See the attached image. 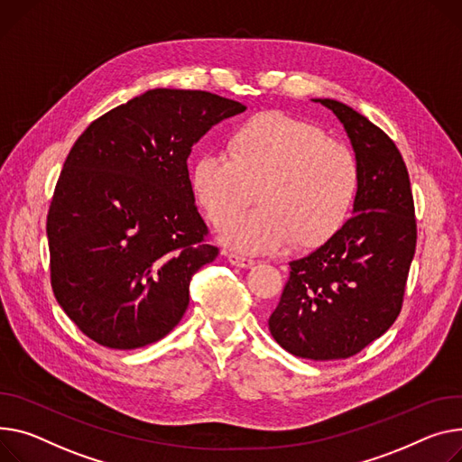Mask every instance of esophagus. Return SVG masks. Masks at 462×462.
I'll list each match as a JSON object with an SVG mask.
<instances>
[{
	"instance_id": "1",
	"label": "esophagus",
	"mask_w": 462,
	"mask_h": 462,
	"mask_svg": "<svg viewBox=\"0 0 462 462\" xmlns=\"http://www.w3.org/2000/svg\"><path fill=\"white\" fill-rule=\"evenodd\" d=\"M228 262L232 263V265H236V267H243V269H247V267H253L256 262L253 260V258H247V256H241V254H236V253H230L228 254Z\"/></svg>"
}]
</instances>
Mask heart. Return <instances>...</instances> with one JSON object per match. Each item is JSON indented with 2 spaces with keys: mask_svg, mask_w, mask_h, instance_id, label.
Listing matches in <instances>:
<instances>
[{
  "mask_svg": "<svg viewBox=\"0 0 462 462\" xmlns=\"http://www.w3.org/2000/svg\"><path fill=\"white\" fill-rule=\"evenodd\" d=\"M232 217L221 239L239 253L271 254L323 243L347 219L358 188L351 148L281 111L247 120L232 150L209 148L193 169L197 200L215 223Z\"/></svg>",
  "mask_w": 462,
  "mask_h": 462,
  "instance_id": "b5f03b06",
  "label": "heart"
}]
</instances>
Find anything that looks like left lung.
Returning <instances> with one entry per match:
<instances>
[{
    "label": "left lung",
    "mask_w": 462,
    "mask_h": 462,
    "mask_svg": "<svg viewBox=\"0 0 462 462\" xmlns=\"http://www.w3.org/2000/svg\"><path fill=\"white\" fill-rule=\"evenodd\" d=\"M312 102L330 109L351 141L358 165L353 217L290 263L269 330L295 356L337 360L370 346L402 312L416 251L414 200L402 153L381 128L337 100Z\"/></svg>",
    "instance_id": "1"
}]
</instances>
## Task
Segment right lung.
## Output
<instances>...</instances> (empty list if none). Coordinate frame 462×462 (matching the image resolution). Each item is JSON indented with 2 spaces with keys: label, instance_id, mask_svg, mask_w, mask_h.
<instances>
[{
  "label": "right lung",
  "instance_id": "1",
  "mask_svg": "<svg viewBox=\"0 0 462 462\" xmlns=\"http://www.w3.org/2000/svg\"><path fill=\"white\" fill-rule=\"evenodd\" d=\"M245 109L206 90L152 88L74 143L46 232L55 299L90 340L144 347L186 314L193 274L219 254L204 243L188 158Z\"/></svg>",
  "mask_w": 462,
  "mask_h": 462
}]
</instances>
